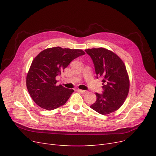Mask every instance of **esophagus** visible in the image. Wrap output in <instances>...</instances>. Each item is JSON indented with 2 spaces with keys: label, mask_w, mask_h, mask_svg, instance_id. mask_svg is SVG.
Listing matches in <instances>:
<instances>
[{
  "label": "esophagus",
  "mask_w": 156,
  "mask_h": 156,
  "mask_svg": "<svg viewBox=\"0 0 156 156\" xmlns=\"http://www.w3.org/2000/svg\"><path fill=\"white\" fill-rule=\"evenodd\" d=\"M78 92H79L80 93H81V94H84L87 93V90H81V89H79V90H78Z\"/></svg>",
  "instance_id": "obj_1"
}]
</instances>
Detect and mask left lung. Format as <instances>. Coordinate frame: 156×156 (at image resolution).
<instances>
[{"label": "left lung", "mask_w": 156, "mask_h": 156, "mask_svg": "<svg viewBox=\"0 0 156 156\" xmlns=\"http://www.w3.org/2000/svg\"><path fill=\"white\" fill-rule=\"evenodd\" d=\"M95 68L96 77H101L102 94L96 93L90 107L101 115L115 112L123 105L129 92V81L126 66L119 56L105 48L85 50Z\"/></svg>", "instance_id": "obj_1"}]
</instances>
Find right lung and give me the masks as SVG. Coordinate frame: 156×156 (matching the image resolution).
<instances>
[{"mask_svg":"<svg viewBox=\"0 0 156 156\" xmlns=\"http://www.w3.org/2000/svg\"><path fill=\"white\" fill-rule=\"evenodd\" d=\"M84 54L81 49L60 47L40 52L33 60L27 76V87L33 101L49 111L64 105L74 90L56 86V77L61 75L73 60Z\"/></svg>","mask_w":156,"mask_h":156,"instance_id":"right-lung-1","label":"right lung"}]
</instances>
